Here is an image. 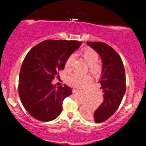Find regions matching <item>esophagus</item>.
<instances>
[{
	"instance_id": "obj_1",
	"label": "esophagus",
	"mask_w": 146,
	"mask_h": 146,
	"mask_svg": "<svg viewBox=\"0 0 146 146\" xmlns=\"http://www.w3.org/2000/svg\"><path fill=\"white\" fill-rule=\"evenodd\" d=\"M72 92H73V93H74V94H76V93H78V92H79V90H77V89H74Z\"/></svg>"
}]
</instances>
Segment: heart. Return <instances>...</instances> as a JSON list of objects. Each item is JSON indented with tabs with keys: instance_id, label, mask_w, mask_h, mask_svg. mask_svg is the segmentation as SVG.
<instances>
[{
	"instance_id": "obj_1",
	"label": "heart",
	"mask_w": 146,
	"mask_h": 146,
	"mask_svg": "<svg viewBox=\"0 0 146 146\" xmlns=\"http://www.w3.org/2000/svg\"><path fill=\"white\" fill-rule=\"evenodd\" d=\"M85 61L89 64V70L94 76H98L102 72V67L99 62V54L92 48H86L82 50L81 52ZM75 60V55L70 54L65 62V68L70 70L73 65ZM67 82L71 86L76 88L84 87L92 82V78L89 75H82L77 73H72L67 77Z\"/></svg>"
}]
</instances>
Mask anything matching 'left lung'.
Listing matches in <instances>:
<instances>
[{"label":"left lung","instance_id":"left-lung-1","mask_svg":"<svg viewBox=\"0 0 146 146\" xmlns=\"http://www.w3.org/2000/svg\"><path fill=\"white\" fill-rule=\"evenodd\" d=\"M102 60V75L99 83L104 102L94 112L87 111L85 116L96 123L104 122L119 108L125 92V74L120 55L109 44L101 42H86Z\"/></svg>","mask_w":146,"mask_h":146}]
</instances>
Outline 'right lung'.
I'll return each mask as SVG.
<instances>
[{
    "label": "right lung",
    "instance_id": "1",
    "mask_svg": "<svg viewBox=\"0 0 146 146\" xmlns=\"http://www.w3.org/2000/svg\"><path fill=\"white\" fill-rule=\"evenodd\" d=\"M82 42L47 40L36 44L25 57L18 83L20 99L25 110L37 120L50 121L62 111V102L72 93L71 88L52 84L65 62Z\"/></svg>",
    "mask_w": 146,
    "mask_h": 146
}]
</instances>
